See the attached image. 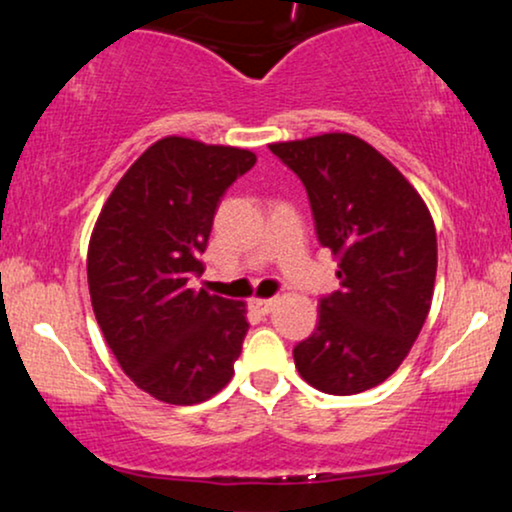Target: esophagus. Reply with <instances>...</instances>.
Instances as JSON below:
<instances>
[{"mask_svg": "<svg viewBox=\"0 0 512 512\" xmlns=\"http://www.w3.org/2000/svg\"><path fill=\"white\" fill-rule=\"evenodd\" d=\"M250 305L257 310V313L267 315V313H272V310H274L276 298H252Z\"/></svg>", "mask_w": 512, "mask_h": 512, "instance_id": "1", "label": "esophagus"}]
</instances>
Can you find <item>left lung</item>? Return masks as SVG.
Here are the masks:
<instances>
[{"label":"left lung","mask_w":512,"mask_h":512,"mask_svg":"<svg viewBox=\"0 0 512 512\" xmlns=\"http://www.w3.org/2000/svg\"><path fill=\"white\" fill-rule=\"evenodd\" d=\"M301 178L339 291L320 298L315 332L293 349L305 383L356 395L390 378L424 327L438 245L419 192L373 146L332 132L269 144Z\"/></svg>","instance_id":"1"}]
</instances>
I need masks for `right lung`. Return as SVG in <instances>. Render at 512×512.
<instances>
[{"label": "right lung", "instance_id": "obj_1", "mask_svg": "<svg viewBox=\"0 0 512 512\" xmlns=\"http://www.w3.org/2000/svg\"><path fill=\"white\" fill-rule=\"evenodd\" d=\"M257 156L185 137L151 144L110 192L88 243L98 325L139 390L197 404L226 387L248 334L245 303L190 289L211 223Z\"/></svg>", "mask_w": 512, "mask_h": 512}]
</instances>
